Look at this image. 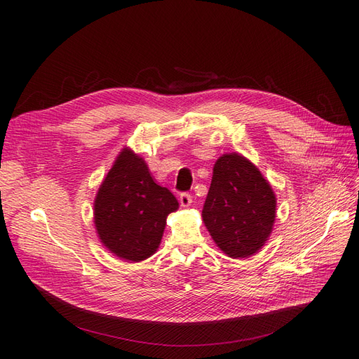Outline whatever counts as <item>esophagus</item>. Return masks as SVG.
<instances>
[{"mask_svg": "<svg viewBox=\"0 0 359 359\" xmlns=\"http://www.w3.org/2000/svg\"><path fill=\"white\" fill-rule=\"evenodd\" d=\"M179 201H180L182 208H189L191 203H192V196L189 192H182L180 197H179Z\"/></svg>", "mask_w": 359, "mask_h": 359, "instance_id": "34e87169", "label": "esophagus"}]
</instances>
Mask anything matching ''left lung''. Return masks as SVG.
<instances>
[{"mask_svg":"<svg viewBox=\"0 0 359 359\" xmlns=\"http://www.w3.org/2000/svg\"><path fill=\"white\" fill-rule=\"evenodd\" d=\"M275 215L272 187L252 162L239 153H225L215 162L203 222L224 254L247 259L262 250Z\"/></svg>","mask_w":359,"mask_h":359,"instance_id":"1","label":"left lung"}]
</instances>
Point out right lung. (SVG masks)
<instances>
[{
    "instance_id": "right-lung-1",
    "label": "right lung",
    "mask_w": 359,
    "mask_h": 359,
    "mask_svg": "<svg viewBox=\"0 0 359 359\" xmlns=\"http://www.w3.org/2000/svg\"><path fill=\"white\" fill-rule=\"evenodd\" d=\"M177 209L176 197L159 187L144 159L126 147L96 194L95 227L112 254L141 262L156 252L167 217Z\"/></svg>"
}]
</instances>
